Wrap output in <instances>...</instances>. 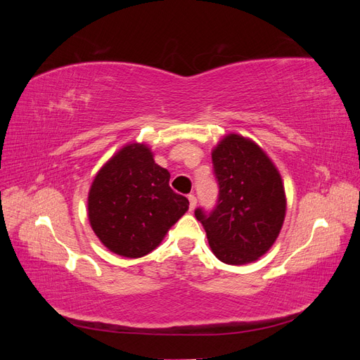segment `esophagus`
<instances>
[{
  "mask_svg": "<svg viewBox=\"0 0 360 360\" xmlns=\"http://www.w3.org/2000/svg\"><path fill=\"white\" fill-rule=\"evenodd\" d=\"M188 198H189V209H191V212H193L195 207H197V197H195L193 193H191Z\"/></svg>",
  "mask_w": 360,
  "mask_h": 360,
  "instance_id": "34e87169",
  "label": "esophagus"
}]
</instances>
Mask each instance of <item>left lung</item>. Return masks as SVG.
Masks as SVG:
<instances>
[{"label": "left lung", "mask_w": 360, "mask_h": 360, "mask_svg": "<svg viewBox=\"0 0 360 360\" xmlns=\"http://www.w3.org/2000/svg\"><path fill=\"white\" fill-rule=\"evenodd\" d=\"M219 200L216 209L195 216L212 252L225 264L254 263L274 246L284 225V183L266 151L238 134L225 135L212 150Z\"/></svg>", "instance_id": "8db88e82"}]
</instances>
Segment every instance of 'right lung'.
I'll list each match as a JSON object with an SVG mask.
<instances>
[{
  "mask_svg": "<svg viewBox=\"0 0 360 360\" xmlns=\"http://www.w3.org/2000/svg\"><path fill=\"white\" fill-rule=\"evenodd\" d=\"M144 143H129L97 171L86 209L94 234L126 258L150 254L188 212L189 201L169 188V172Z\"/></svg>",
  "mask_w": 360,
  "mask_h": 360,
  "instance_id": "add662e5",
  "label": "right lung"
}]
</instances>
